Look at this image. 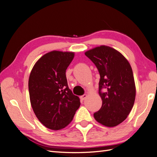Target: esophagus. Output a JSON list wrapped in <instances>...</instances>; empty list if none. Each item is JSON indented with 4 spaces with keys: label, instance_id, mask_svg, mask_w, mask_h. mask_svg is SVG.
<instances>
[{
    "label": "esophagus",
    "instance_id": "obj_1",
    "mask_svg": "<svg viewBox=\"0 0 157 157\" xmlns=\"http://www.w3.org/2000/svg\"><path fill=\"white\" fill-rule=\"evenodd\" d=\"M86 97H87V95L86 94H84V95H82V96H81L80 97V99H81V100H84L86 98Z\"/></svg>",
    "mask_w": 157,
    "mask_h": 157
}]
</instances>
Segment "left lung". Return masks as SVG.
I'll use <instances>...</instances> for the list:
<instances>
[{
  "mask_svg": "<svg viewBox=\"0 0 157 157\" xmlns=\"http://www.w3.org/2000/svg\"><path fill=\"white\" fill-rule=\"evenodd\" d=\"M99 71V94L102 106L94 113L100 124L114 127L121 124L134 106L136 86L131 66L119 52L101 46L85 52Z\"/></svg>",
  "mask_w": 157,
  "mask_h": 157,
  "instance_id": "left-lung-1",
  "label": "left lung"
}]
</instances>
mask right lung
<instances>
[{"label":"right lung","instance_id":"add662e5","mask_svg":"<svg viewBox=\"0 0 157 157\" xmlns=\"http://www.w3.org/2000/svg\"><path fill=\"white\" fill-rule=\"evenodd\" d=\"M73 52L52 51L36 61L29 78L31 104L36 117L46 128L58 130L67 126L80 102L69 88L66 69Z\"/></svg>","mask_w":157,"mask_h":157}]
</instances>
